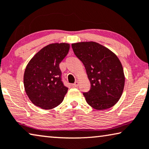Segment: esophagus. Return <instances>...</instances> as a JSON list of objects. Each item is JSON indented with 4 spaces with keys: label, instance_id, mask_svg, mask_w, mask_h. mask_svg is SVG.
Wrapping results in <instances>:
<instances>
[{
    "label": "esophagus",
    "instance_id": "esophagus-1",
    "mask_svg": "<svg viewBox=\"0 0 149 149\" xmlns=\"http://www.w3.org/2000/svg\"><path fill=\"white\" fill-rule=\"evenodd\" d=\"M78 85H79V82H78V81H76L74 83L72 84V87H78Z\"/></svg>",
    "mask_w": 149,
    "mask_h": 149
}]
</instances>
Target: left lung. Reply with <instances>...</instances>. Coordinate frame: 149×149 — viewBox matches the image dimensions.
Returning a JSON list of instances; mask_svg holds the SVG:
<instances>
[{"label":"left lung","instance_id":"obj_1","mask_svg":"<svg viewBox=\"0 0 149 149\" xmlns=\"http://www.w3.org/2000/svg\"><path fill=\"white\" fill-rule=\"evenodd\" d=\"M76 56L83 62L91 83V89L83 93L90 106L98 110L113 107L121 97L125 77L122 65L115 54L98 43L72 44Z\"/></svg>","mask_w":149,"mask_h":149}]
</instances>
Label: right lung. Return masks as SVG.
Returning a JSON list of instances; mask_svg holds the SVG:
<instances>
[{
  "mask_svg": "<svg viewBox=\"0 0 149 149\" xmlns=\"http://www.w3.org/2000/svg\"><path fill=\"white\" fill-rule=\"evenodd\" d=\"M69 48L70 44L66 43L49 44L27 64L23 77L24 87L28 97L36 106L50 109L63 101L68 87L62 81L59 64Z\"/></svg>",
  "mask_w": 149,
  "mask_h": 149,
  "instance_id": "right-lung-1",
  "label": "right lung"
}]
</instances>
